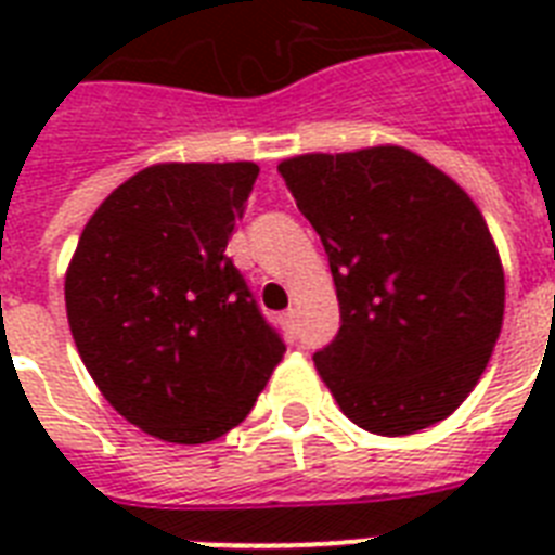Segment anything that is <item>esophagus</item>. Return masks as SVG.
Instances as JSON below:
<instances>
[{
  "instance_id": "34e87169",
  "label": "esophagus",
  "mask_w": 555,
  "mask_h": 555,
  "mask_svg": "<svg viewBox=\"0 0 555 555\" xmlns=\"http://www.w3.org/2000/svg\"><path fill=\"white\" fill-rule=\"evenodd\" d=\"M282 328H285V334L291 339L299 337V322H296V311H294V308H291V311H287V313H282Z\"/></svg>"
}]
</instances>
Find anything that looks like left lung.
Returning <instances> with one entry per match:
<instances>
[{
	"mask_svg": "<svg viewBox=\"0 0 555 555\" xmlns=\"http://www.w3.org/2000/svg\"><path fill=\"white\" fill-rule=\"evenodd\" d=\"M279 176L337 285L339 331L313 363L339 409L386 438L449 417L504 320V270L473 198L400 146L299 155Z\"/></svg>",
	"mask_w": 555,
	"mask_h": 555,
	"instance_id": "1",
	"label": "left lung"
}]
</instances>
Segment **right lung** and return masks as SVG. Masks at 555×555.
I'll use <instances>...</instances> for the list:
<instances>
[{
    "mask_svg": "<svg viewBox=\"0 0 555 555\" xmlns=\"http://www.w3.org/2000/svg\"><path fill=\"white\" fill-rule=\"evenodd\" d=\"M259 167L158 164L82 230L65 311L82 363L126 421L169 443L238 426L285 354L224 256Z\"/></svg>",
    "mask_w": 555,
    "mask_h": 555,
    "instance_id": "1",
    "label": "right lung"
}]
</instances>
